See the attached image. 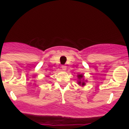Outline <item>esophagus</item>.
<instances>
[{
  "label": "esophagus",
  "instance_id": "34e87169",
  "mask_svg": "<svg viewBox=\"0 0 129 129\" xmlns=\"http://www.w3.org/2000/svg\"><path fill=\"white\" fill-rule=\"evenodd\" d=\"M61 68H62L63 70H66L67 69V67L66 66H61Z\"/></svg>",
  "mask_w": 129,
  "mask_h": 129
}]
</instances>
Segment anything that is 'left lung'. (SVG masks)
Returning a JSON list of instances; mask_svg holds the SVG:
<instances>
[{"instance_id":"left-lung-1","label":"left lung","mask_w":129,"mask_h":129,"mask_svg":"<svg viewBox=\"0 0 129 129\" xmlns=\"http://www.w3.org/2000/svg\"><path fill=\"white\" fill-rule=\"evenodd\" d=\"M78 84L80 86H84L86 85V80H84V76L83 74H78Z\"/></svg>"}]
</instances>
